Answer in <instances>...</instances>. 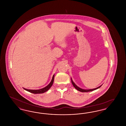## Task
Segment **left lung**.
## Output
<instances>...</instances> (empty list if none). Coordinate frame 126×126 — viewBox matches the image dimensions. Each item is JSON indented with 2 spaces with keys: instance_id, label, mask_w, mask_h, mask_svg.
Wrapping results in <instances>:
<instances>
[{
  "instance_id": "8db88e82",
  "label": "left lung",
  "mask_w": 126,
  "mask_h": 126,
  "mask_svg": "<svg viewBox=\"0 0 126 126\" xmlns=\"http://www.w3.org/2000/svg\"><path fill=\"white\" fill-rule=\"evenodd\" d=\"M71 82H72V84L73 85V86H74V87L77 89V90H78L79 91H80V92H91V91H94V90H96V89H98V88H99L100 87H101V86H100L99 87H97L96 88H94V89H89V90H84V89H81V88H79V87H78V86H77V85H76V84H75L74 82H73V80H72V78H71Z\"/></svg>"
}]
</instances>
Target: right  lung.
Masks as SVG:
<instances>
[{
    "label": "right lung",
    "instance_id": "right-lung-1",
    "mask_svg": "<svg viewBox=\"0 0 126 126\" xmlns=\"http://www.w3.org/2000/svg\"><path fill=\"white\" fill-rule=\"evenodd\" d=\"M54 79V75H53V77H52V80H51L50 83L48 84L47 86H46L45 87L42 88L41 89H39V90H29V89H25V88H24V90H25L26 91H28V92H29L30 93H32V94H42V93H44L46 92V91H47L51 87V86L52 85L53 83Z\"/></svg>",
    "mask_w": 126,
    "mask_h": 126
}]
</instances>
